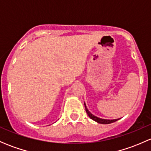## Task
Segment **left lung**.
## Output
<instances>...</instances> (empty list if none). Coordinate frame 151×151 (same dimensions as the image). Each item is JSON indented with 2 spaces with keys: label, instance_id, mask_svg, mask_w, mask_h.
I'll list each match as a JSON object with an SVG mask.
<instances>
[{
  "label": "left lung",
  "instance_id": "obj_1",
  "mask_svg": "<svg viewBox=\"0 0 151 151\" xmlns=\"http://www.w3.org/2000/svg\"><path fill=\"white\" fill-rule=\"evenodd\" d=\"M85 111H86L87 114H88V116L90 117V118H91L92 120L95 121L96 122H97L99 123H101V124H109V123H112L115 122V121H117L118 120V119H115V120L102 119V118H98V117L94 116V115H93V114H91V112L88 111V109H87V106H86V105H85Z\"/></svg>",
  "mask_w": 151,
  "mask_h": 151
}]
</instances>
